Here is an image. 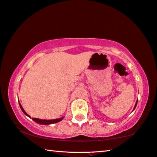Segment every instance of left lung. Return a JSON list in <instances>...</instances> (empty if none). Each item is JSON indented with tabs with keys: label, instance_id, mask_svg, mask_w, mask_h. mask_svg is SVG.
<instances>
[{
	"label": "left lung",
	"instance_id": "8db88e82",
	"mask_svg": "<svg viewBox=\"0 0 157 157\" xmlns=\"http://www.w3.org/2000/svg\"><path fill=\"white\" fill-rule=\"evenodd\" d=\"M136 104H137V101H136V104H135V108H135V107H136Z\"/></svg>",
	"mask_w": 157,
	"mask_h": 157
}]
</instances>
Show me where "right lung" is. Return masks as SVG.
Returning a JSON list of instances; mask_svg holds the SVG:
<instances>
[{
    "label": "right lung",
    "mask_w": 157,
    "mask_h": 157,
    "mask_svg": "<svg viewBox=\"0 0 157 157\" xmlns=\"http://www.w3.org/2000/svg\"><path fill=\"white\" fill-rule=\"evenodd\" d=\"M19 105H20V107H21V110L22 112H23L25 115H26L27 116L29 117V115H27V113L25 112V110L23 109V108L22 107L21 104L19 103ZM64 117H61V118H59V119H51V120H46V119H37V118H33L32 119L33 120L36 122L37 124H42V125H49V124H55V123H58V122L62 121V119H63Z\"/></svg>",
    "instance_id": "obj_1"
}]
</instances>
